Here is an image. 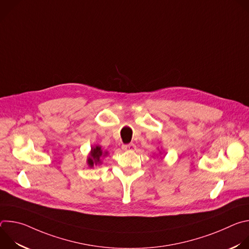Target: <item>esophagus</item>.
Instances as JSON below:
<instances>
[{
  "label": "esophagus",
  "mask_w": 249,
  "mask_h": 249,
  "mask_svg": "<svg viewBox=\"0 0 249 249\" xmlns=\"http://www.w3.org/2000/svg\"><path fill=\"white\" fill-rule=\"evenodd\" d=\"M136 149V146L134 144H128V145H123L122 150L123 151H134Z\"/></svg>",
  "instance_id": "1"
}]
</instances>
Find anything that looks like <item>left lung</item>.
Here are the masks:
<instances>
[{"label": "left lung", "mask_w": 249, "mask_h": 249, "mask_svg": "<svg viewBox=\"0 0 249 249\" xmlns=\"http://www.w3.org/2000/svg\"><path fill=\"white\" fill-rule=\"evenodd\" d=\"M159 150H160V149H159ZM160 155H161V152H160Z\"/></svg>", "instance_id": "obj_1"}]
</instances>
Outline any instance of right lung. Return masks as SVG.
Wrapping results in <instances>:
<instances>
[{
  "instance_id": "obj_1",
  "label": "right lung",
  "mask_w": 249,
  "mask_h": 249,
  "mask_svg": "<svg viewBox=\"0 0 249 249\" xmlns=\"http://www.w3.org/2000/svg\"><path fill=\"white\" fill-rule=\"evenodd\" d=\"M108 155V152L103 151L100 146H92L91 150L89 154V157L87 159L88 165L89 167H93L94 165H98L102 163V159H104L106 156Z\"/></svg>"
}]
</instances>
